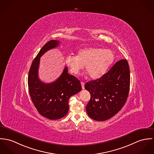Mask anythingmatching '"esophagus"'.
<instances>
[{
	"label": "esophagus",
	"instance_id": "34e87169",
	"mask_svg": "<svg viewBox=\"0 0 154 154\" xmlns=\"http://www.w3.org/2000/svg\"><path fill=\"white\" fill-rule=\"evenodd\" d=\"M81 85H82V88L84 89L85 88V83L84 82H81Z\"/></svg>",
	"mask_w": 154,
	"mask_h": 154
}]
</instances>
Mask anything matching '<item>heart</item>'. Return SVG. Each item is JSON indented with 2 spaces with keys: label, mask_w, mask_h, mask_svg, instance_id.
<instances>
[{
  "label": "heart",
  "mask_w": 154,
  "mask_h": 154,
  "mask_svg": "<svg viewBox=\"0 0 154 154\" xmlns=\"http://www.w3.org/2000/svg\"><path fill=\"white\" fill-rule=\"evenodd\" d=\"M114 58V53L110 50L91 47L80 50L77 56L68 55L66 63L72 74H78L85 66L90 78L97 79L106 72Z\"/></svg>",
  "instance_id": "obj_1"
}]
</instances>
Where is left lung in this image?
Here are the masks:
<instances>
[{"instance_id":"obj_1","label":"left lung","mask_w":154,"mask_h":154,"mask_svg":"<svg viewBox=\"0 0 154 154\" xmlns=\"http://www.w3.org/2000/svg\"><path fill=\"white\" fill-rule=\"evenodd\" d=\"M90 93L87 115L97 121L109 119L118 113L128 97L130 71L126 60H120L102 77L85 83Z\"/></svg>"}]
</instances>
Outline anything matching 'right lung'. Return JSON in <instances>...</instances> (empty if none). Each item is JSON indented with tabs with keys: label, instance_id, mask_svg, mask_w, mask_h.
<instances>
[{
	"label": "right lung",
	"instance_id": "obj_1",
	"mask_svg": "<svg viewBox=\"0 0 154 154\" xmlns=\"http://www.w3.org/2000/svg\"><path fill=\"white\" fill-rule=\"evenodd\" d=\"M59 44V41L51 40L42 47L31 64L28 79L29 93L35 107L41 115L51 120L64 117L69 112V97L82 90L80 81L69 74L66 67L60 77L51 83H44L38 77L41 57Z\"/></svg>",
	"mask_w": 154,
	"mask_h": 154
}]
</instances>
